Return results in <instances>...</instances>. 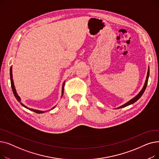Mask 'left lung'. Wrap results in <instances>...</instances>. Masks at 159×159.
<instances>
[{"label":"left lung","instance_id":"left-lung-1","mask_svg":"<svg viewBox=\"0 0 159 159\" xmlns=\"http://www.w3.org/2000/svg\"><path fill=\"white\" fill-rule=\"evenodd\" d=\"M149 68H148V73H147V77H146V81H145V83H144V85L143 88V89H141V91H140V92L139 93V94L137 95H136L134 98H133L132 99H131L130 101H129L128 102H127L126 103H125L124 104L122 105L120 107H118L117 108H116V109H119V108H122V107H126L130 104H132L133 103H135L136 101H137L141 97V96L143 95V94L144 93V91L146 88V86H147V84H148V78H149Z\"/></svg>","mask_w":159,"mask_h":159}]
</instances>
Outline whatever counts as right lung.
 Here are the masks:
<instances>
[{
  "mask_svg": "<svg viewBox=\"0 0 159 159\" xmlns=\"http://www.w3.org/2000/svg\"><path fill=\"white\" fill-rule=\"evenodd\" d=\"M10 80H11V88H12V91H13V94H14V95H15V98H16V99L17 100V101L20 103V104L22 106H24V107H26V108H27V109H28V110H31V111H34V112H35V113H44L45 111H40V110H34V109H31V108H29V107H26V106L25 105H24L21 102H20V101H21V99H20V97L18 95V94H17V93H16V89H15V86H14V83H13V75H12V66H11V68H10ZM64 83H65V81L64 82V83H63V84H62V96H61V97H62V95H63V93H64ZM55 107H53L52 109H54V108L55 107Z\"/></svg>",
  "mask_w": 159,
  "mask_h": 159,
  "instance_id": "right-lung-1",
  "label": "right lung"
}]
</instances>
